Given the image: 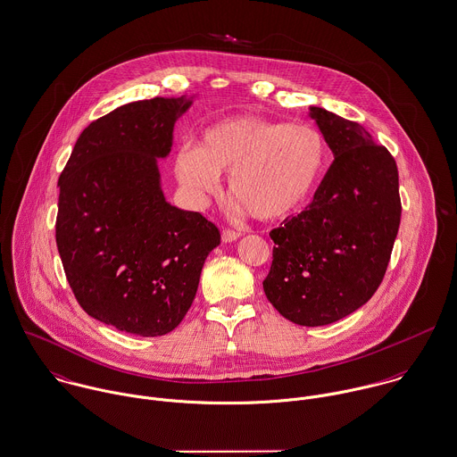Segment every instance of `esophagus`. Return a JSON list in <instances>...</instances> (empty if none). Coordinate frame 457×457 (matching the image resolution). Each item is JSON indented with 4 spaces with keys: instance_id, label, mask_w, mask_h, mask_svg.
Wrapping results in <instances>:
<instances>
[{
    "instance_id": "1",
    "label": "esophagus",
    "mask_w": 457,
    "mask_h": 457,
    "mask_svg": "<svg viewBox=\"0 0 457 457\" xmlns=\"http://www.w3.org/2000/svg\"><path fill=\"white\" fill-rule=\"evenodd\" d=\"M240 235H242V233H240L238 229H229V228H226V229H222V242H235Z\"/></svg>"
}]
</instances>
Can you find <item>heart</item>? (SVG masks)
Listing matches in <instances>:
<instances>
[{
	"mask_svg": "<svg viewBox=\"0 0 457 457\" xmlns=\"http://www.w3.org/2000/svg\"><path fill=\"white\" fill-rule=\"evenodd\" d=\"M327 161V141L309 123L237 116L208 127L195 148L182 146L177 175L203 199L217 190V173L229 171V194L253 217L275 220L307 203Z\"/></svg>",
	"mask_w": 457,
	"mask_h": 457,
	"instance_id": "b5f03b06",
	"label": "heart"
}]
</instances>
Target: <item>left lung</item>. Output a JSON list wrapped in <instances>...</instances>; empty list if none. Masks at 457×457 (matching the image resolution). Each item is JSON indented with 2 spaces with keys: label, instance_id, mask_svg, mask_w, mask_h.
I'll use <instances>...</instances> for the list:
<instances>
[{
  "label": "left lung",
  "instance_id": "8db88e82",
  "mask_svg": "<svg viewBox=\"0 0 457 457\" xmlns=\"http://www.w3.org/2000/svg\"><path fill=\"white\" fill-rule=\"evenodd\" d=\"M334 162L312 203L270 231L269 302L302 327L334 323L379 287L401 222L399 173L390 152L357 121L311 107Z\"/></svg>",
  "mask_w": 457,
  "mask_h": 457
}]
</instances>
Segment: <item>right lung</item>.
<instances>
[{
    "instance_id": "right-lung-1",
    "label": "right lung",
    "mask_w": 457,
    "mask_h": 457,
    "mask_svg": "<svg viewBox=\"0 0 457 457\" xmlns=\"http://www.w3.org/2000/svg\"><path fill=\"white\" fill-rule=\"evenodd\" d=\"M188 105L154 96L116 107L81 132L58 180L56 245L72 293L127 334L175 330L220 244L213 222L171 206L159 183L157 157L170 154Z\"/></svg>"
}]
</instances>
